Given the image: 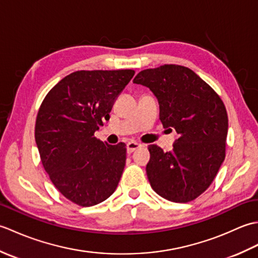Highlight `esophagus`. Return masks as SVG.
<instances>
[{
    "mask_svg": "<svg viewBox=\"0 0 258 258\" xmlns=\"http://www.w3.org/2000/svg\"><path fill=\"white\" fill-rule=\"evenodd\" d=\"M142 146H143V145L138 143V142L131 141V142H128L127 144H126V151H127L128 154H131V153H133L134 151L140 149V147H142Z\"/></svg>",
    "mask_w": 258,
    "mask_h": 258,
    "instance_id": "esophagus-1",
    "label": "esophagus"
}]
</instances>
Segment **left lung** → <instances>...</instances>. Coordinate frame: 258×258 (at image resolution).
Returning <instances> with one entry per match:
<instances>
[{
	"label": "left lung",
	"instance_id": "8db88e82",
	"mask_svg": "<svg viewBox=\"0 0 258 258\" xmlns=\"http://www.w3.org/2000/svg\"><path fill=\"white\" fill-rule=\"evenodd\" d=\"M133 82L154 93L163 127H173L178 134L171 152L149 146L146 174L152 188L175 203L197 199L225 160L228 117L222 98L182 65L143 70Z\"/></svg>",
	"mask_w": 258,
	"mask_h": 258
}]
</instances>
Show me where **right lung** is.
I'll use <instances>...</instances> for the list:
<instances>
[{"instance_id":"obj_1","label":"right lung","mask_w":258,"mask_h":258,"mask_svg":"<svg viewBox=\"0 0 258 258\" xmlns=\"http://www.w3.org/2000/svg\"><path fill=\"white\" fill-rule=\"evenodd\" d=\"M134 70L76 71L52 87L38 108L35 142L43 167L64 197L80 206L102 203L116 189L124 143L94 136Z\"/></svg>"}]
</instances>
